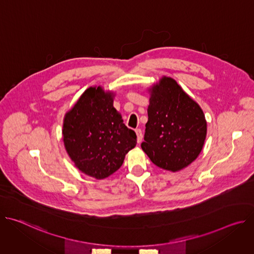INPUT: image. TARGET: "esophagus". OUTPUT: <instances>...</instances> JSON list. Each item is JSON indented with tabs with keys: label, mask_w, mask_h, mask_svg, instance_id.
I'll list each match as a JSON object with an SVG mask.
<instances>
[{
	"label": "esophagus",
	"mask_w": 254,
	"mask_h": 254,
	"mask_svg": "<svg viewBox=\"0 0 254 254\" xmlns=\"http://www.w3.org/2000/svg\"><path fill=\"white\" fill-rule=\"evenodd\" d=\"M135 133H136V140L139 143L141 141V138H142V132H141V130L139 128H136L135 129Z\"/></svg>",
	"instance_id": "esophagus-1"
}]
</instances>
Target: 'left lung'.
I'll return each instance as SVG.
<instances>
[{"label": "left lung", "mask_w": 254, "mask_h": 254, "mask_svg": "<svg viewBox=\"0 0 254 254\" xmlns=\"http://www.w3.org/2000/svg\"><path fill=\"white\" fill-rule=\"evenodd\" d=\"M149 92V120L141 149L156 166L182 170L203 149L207 133L203 111L171 77H162Z\"/></svg>", "instance_id": "obj_1"}]
</instances>
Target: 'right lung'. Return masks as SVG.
<instances>
[{
	"label": "right lung",
	"mask_w": 254,
	"mask_h": 254,
	"mask_svg": "<svg viewBox=\"0 0 254 254\" xmlns=\"http://www.w3.org/2000/svg\"><path fill=\"white\" fill-rule=\"evenodd\" d=\"M113 91L87 88L63 122L65 150L75 167L87 176L104 179L118 171L135 147L136 134L114 107Z\"/></svg>",
	"instance_id": "add662e5"
}]
</instances>
